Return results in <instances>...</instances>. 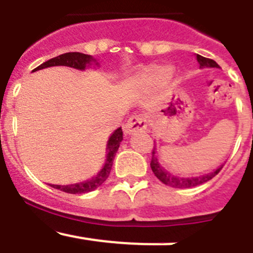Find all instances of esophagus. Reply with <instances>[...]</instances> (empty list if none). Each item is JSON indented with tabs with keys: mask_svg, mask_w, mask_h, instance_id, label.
<instances>
[{
	"mask_svg": "<svg viewBox=\"0 0 253 253\" xmlns=\"http://www.w3.org/2000/svg\"><path fill=\"white\" fill-rule=\"evenodd\" d=\"M147 129V116L144 114L133 115L125 125V133L135 134L138 131H143Z\"/></svg>",
	"mask_w": 253,
	"mask_h": 253,
	"instance_id": "obj_1",
	"label": "esophagus"
}]
</instances>
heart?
<instances>
[{
	"mask_svg": "<svg viewBox=\"0 0 253 253\" xmlns=\"http://www.w3.org/2000/svg\"><path fill=\"white\" fill-rule=\"evenodd\" d=\"M173 73V68L169 66H154L149 68L148 72L146 73L144 78L146 81L152 84H166L171 78Z\"/></svg>",
	"mask_w": 253,
	"mask_h": 253,
	"instance_id": "heart-1",
	"label": "heart"
}]
</instances>
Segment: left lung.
<instances>
[{
	"label": "left lung",
	"instance_id": "8db88e82",
	"mask_svg": "<svg viewBox=\"0 0 253 253\" xmlns=\"http://www.w3.org/2000/svg\"><path fill=\"white\" fill-rule=\"evenodd\" d=\"M196 59H198V63L200 64V67H216L218 68V64H216L215 60L210 59V58H205L202 57V55H196ZM151 169L153 171L154 176L163 182L165 185H169V186L172 187H177V189H187V187H194L198 186V185H202L207 181L211 180L214 176H216L219 173V171L222 169H216L215 171L211 172V173H208V175H203V176H198V177H178V176L172 175L169 173V171L163 169L161 166L160 163H158L157 157H156V148H153L152 151V161H151Z\"/></svg>",
	"mask_w": 253,
	"mask_h": 253
}]
</instances>
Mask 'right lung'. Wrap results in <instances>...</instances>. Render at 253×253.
<instances>
[{
    "mask_svg": "<svg viewBox=\"0 0 253 253\" xmlns=\"http://www.w3.org/2000/svg\"><path fill=\"white\" fill-rule=\"evenodd\" d=\"M93 58L88 54H84V53H78V51H71V53H64V54H60L55 58H51V59L46 60L43 64H40L39 67L34 69H43L46 67H53V66H67L72 67L76 69H84L91 62H93ZM123 140V130L122 128L116 129L113 133V135L109 139L107 143V158L106 162H105V166L101 171L92 177L91 180H87L84 182H80V184L75 185H66V186H60V185H51L54 189L60 190V191H64V193L68 194H84L90 193L92 190L97 189L99 186H101L104 184L106 178L109 177L111 171V167H113L114 157H115V153L118 151L120 146V142Z\"/></svg>",
    "mask_w": 253,
    "mask_h": 253,
    "instance_id": "right-lung-1",
    "label": "right lung"
}]
</instances>
